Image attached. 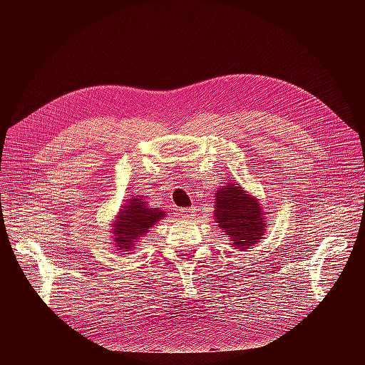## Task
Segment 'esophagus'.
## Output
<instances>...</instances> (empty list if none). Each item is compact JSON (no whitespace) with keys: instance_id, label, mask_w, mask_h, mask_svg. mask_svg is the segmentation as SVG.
Segmentation results:
<instances>
[{"instance_id":"34e87169","label":"esophagus","mask_w":365,"mask_h":365,"mask_svg":"<svg viewBox=\"0 0 365 365\" xmlns=\"http://www.w3.org/2000/svg\"><path fill=\"white\" fill-rule=\"evenodd\" d=\"M180 216L183 219H194L197 216V208L195 207H187V208H180Z\"/></svg>"}]
</instances>
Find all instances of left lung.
<instances>
[{
  "label": "left lung",
  "instance_id": "8db88e82",
  "mask_svg": "<svg viewBox=\"0 0 365 365\" xmlns=\"http://www.w3.org/2000/svg\"><path fill=\"white\" fill-rule=\"evenodd\" d=\"M215 220L238 250L257 244L266 231L262 204L237 183H226L216 190Z\"/></svg>",
  "mask_w": 365,
  "mask_h": 365
}]
</instances>
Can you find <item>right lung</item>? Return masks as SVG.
I'll return each instance as SVG.
<instances>
[{
    "instance_id": "obj_1",
    "label": "right lung",
    "mask_w": 365,
    "mask_h": 365,
    "mask_svg": "<svg viewBox=\"0 0 365 365\" xmlns=\"http://www.w3.org/2000/svg\"><path fill=\"white\" fill-rule=\"evenodd\" d=\"M165 217V212L160 208H152L143 197H133L121 205L117 219L112 223V234L115 247L120 255L130 252L139 237H143L149 229Z\"/></svg>"
}]
</instances>
